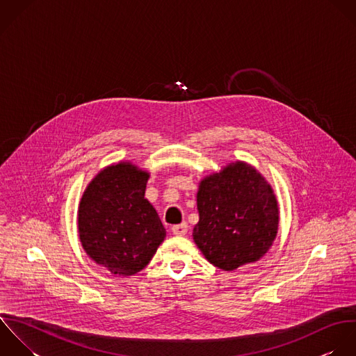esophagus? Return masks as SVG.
<instances>
[{"instance_id": "obj_1", "label": "esophagus", "mask_w": 356, "mask_h": 356, "mask_svg": "<svg viewBox=\"0 0 356 356\" xmlns=\"http://www.w3.org/2000/svg\"><path fill=\"white\" fill-rule=\"evenodd\" d=\"M187 230H188L187 223H180V225H176L172 227V232L175 236H184V234H187Z\"/></svg>"}]
</instances>
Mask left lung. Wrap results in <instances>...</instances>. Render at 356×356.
I'll use <instances>...</instances> for the list:
<instances>
[{"instance_id": "1", "label": "left lung", "mask_w": 356, "mask_h": 356, "mask_svg": "<svg viewBox=\"0 0 356 356\" xmlns=\"http://www.w3.org/2000/svg\"><path fill=\"white\" fill-rule=\"evenodd\" d=\"M200 222L193 237L213 266L234 270L259 261L279 229L272 186L251 165L237 161L201 180L197 193Z\"/></svg>"}]
</instances>
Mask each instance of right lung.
<instances>
[{"mask_svg": "<svg viewBox=\"0 0 356 356\" xmlns=\"http://www.w3.org/2000/svg\"><path fill=\"white\" fill-rule=\"evenodd\" d=\"M148 179V172L119 162L102 169L80 200V243L112 275L131 276L144 269L166 237L155 208L144 198Z\"/></svg>", "mask_w": 356, "mask_h": 356, "instance_id": "obj_1", "label": "right lung"}]
</instances>
